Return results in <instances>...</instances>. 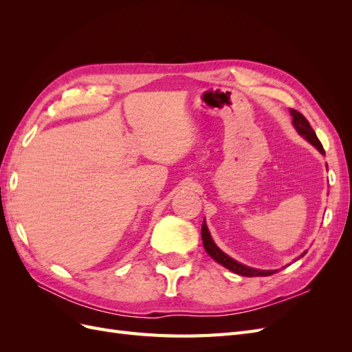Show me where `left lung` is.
<instances>
[{
    "label": "left lung",
    "mask_w": 352,
    "mask_h": 352,
    "mask_svg": "<svg viewBox=\"0 0 352 352\" xmlns=\"http://www.w3.org/2000/svg\"><path fill=\"white\" fill-rule=\"evenodd\" d=\"M291 116H292V123H294V127L296 129V132L300 133L301 136H304L308 142H310L311 145H314L317 150L324 155L323 145H322L320 141H318L316 132L313 131V127L310 126V123H308V120L305 119V117L300 111H296L294 109H291ZM201 238H202V243H204V248H206V251H207V254L210 255V257L212 260H216L219 264H221L223 267L229 269L233 273L241 274V276H247V278H254V276H270V274L276 273V270H257V269H252V267H248V265H243V264L235 261L233 258H230L229 255H226L225 252H223L217 247V245L214 243V241L211 239L208 228L206 225V220L202 221ZM302 255H305V252ZM302 255H301V257H302Z\"/></svg>",
    "instance_id": "obj_1"
}]
</instances>
